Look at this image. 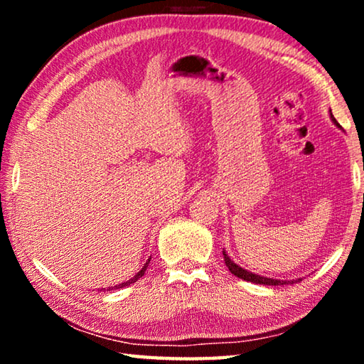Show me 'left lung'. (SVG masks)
I'll use <instances>...</instances> for the list:
<instances>
[{
  "label": "left lung",
  "instance_id": "1",
  "mask_svg": "<svg viewBox=\"0 0 364 364\" xmlns=\"http://www.w3.org/2000/svg\"><path fill=\"white\" fill-rule=\"evenodd\" d=\"M331 119H332V122H334L336 125L338 127V123H337V120L334 119V115H332V112H331ZM223 255H225V263H226L228 269H230L234 276H237V278H241V279H244V281L255 282V284H264V286H282V284H292V282H294V281L271 279V278H264V276L254 274V273H250V271L244 269V268L239 267V264L234 263V262L231 260V258L228 257V254H226L225 250H223ZM299 281H300V279H299Z\"/></svg>",
  "mask_w": 364,
  "mask_h": 364
}]
</instances>
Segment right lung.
Masks as SVG:
<instances>
[{
    "mask_svg": "<svg viewBox=\"0 0 364 364\" xmlns=\"http://www.w3.org/2000/svg\"><path fill=\"white\" fill-rule=\"evenodd\" d=\"M149 262H151V260H147V263H146V264H144V268H143V269H141V271H139V273H138V274H134V276H133V278H132V279H128V281H127V282H122V284H119V286H114V287H109V289H107V291H112V289H122V287H125V286H128V284H133V282H136V281H138V279H139V278H141V276H143V274H144V273H146V268H147V264H149ZM104 291H106V289H104Z\"/></svg>",
    "mask_w": 364,
    "mask_h": 364,
    "instance_id": "1",
    "label": "right lung"
}]
</instances>
